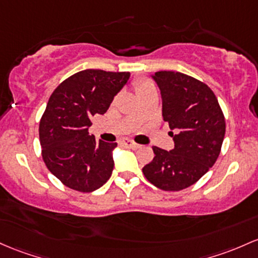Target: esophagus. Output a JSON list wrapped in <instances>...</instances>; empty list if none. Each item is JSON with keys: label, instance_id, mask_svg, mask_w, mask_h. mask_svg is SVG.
Instances as JSON below:
<instances>
[{"label": "esophagus", "instance_id": "esophagus-1", "mask_svg": "<svg viewBox=\"0 0 258 258\" xmlns=\"http://www.w3.org/2000/svg\"><path fill=\"white\" fill-rule=\"evenodd\" d=\"M122 144H123L124 147H127V148H131V149L140 148V144L134 142V141H131V140H124L123 142H122Z\"/></svg>", "mask_w": 258, "mask_h": 258}]
</instances>
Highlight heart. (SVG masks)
<instances>
[{"instance_id": "1", "label": "heart", "mask_w": 258, "mask_h": 258, "mask_svg": "<svg viewBox=\"0 0 258 258\" xmlns=\"http://www.w3.org/2000/svg\"><path fill=\"white\" fill-rule=\"evenodd\" d=\"M134 88L137 93V95L142 94V93L147 92V90L153 89L154 88V84H153L152 81H149L148 78H140V79H136L134 82Z\"/></svg>"}]
</instances>
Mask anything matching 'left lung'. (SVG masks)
Segmentation results:
<instances>
[{
  "instance_id": "8db88e82",
  "label": "left lung",
  "mask_w": 258,
  "mask_h": 258,
  "mask_svg": "<svg viewBox=\"0 0 258 258\" xmlns=\"http://www.w3.org/2000/svg\"><path fill=\"white\" fill-rule=\"evenodd\" d=\"M154 79L175 147L170 152L153 147L155 157L142 171L158 188L180 191L197 182L217 161L225 117L216 94L203 82L175 71L155 72Z\"/></svg>"
}]
</instances>
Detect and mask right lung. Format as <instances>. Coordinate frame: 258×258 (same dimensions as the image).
<instances>
[{
  "mask_svg": "<svg viewBox=\"0 0 258 258\" xmlns=\"http://www.w3.org/2000/svg\"><path fill=\"white\" fill-rule=\"evenodd\" d=\"M130 72L84 70L53 90L39 123L41 155L46 168L69 188L92 192L101 187L114 169L117 143L89 136L90 117L105 114Z\"/></svg>",
  "mask_w": 258,
  "mask_h": 258,
  "instance_id": "right-lung-1",
  "label": "right lung"
}]
</instances>
